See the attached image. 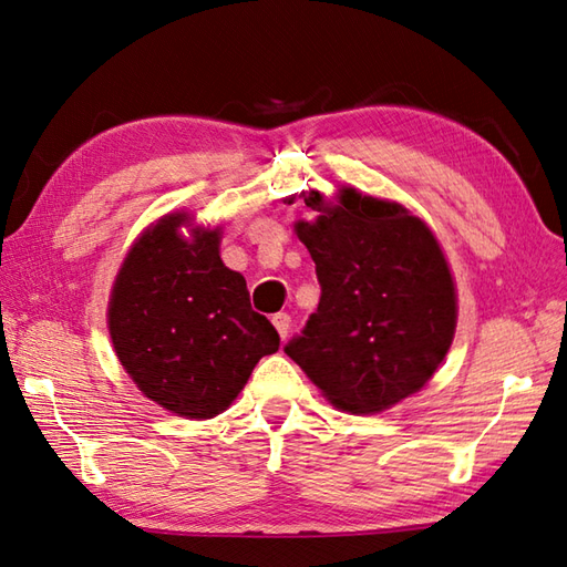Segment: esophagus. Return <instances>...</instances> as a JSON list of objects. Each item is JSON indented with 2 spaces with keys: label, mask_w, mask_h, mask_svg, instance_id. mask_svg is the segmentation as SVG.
I'll return each mask as SVG.
<instances>
[{
  "label": "esophagus",
  "mask_w": 567,
  "mask_h": 567,
  "mask_svg": "<svg viewBox=\"0 0 567 567\" xmlns=\"http://www.w3.org/2000/svg\"><path fill=\"white\" fill-rule=\"evenodd\" d=\"M272 327L277 329V333H280V339H287V331H290V327H292L290 315H285V311H280V315H275L272 317Z\"/></svg>",
  "instance_id": "esophagus-1"
}]
</instances>
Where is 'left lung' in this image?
<instances>
[{
	"mask_svg": "<svg viewBox=\"0 0 567 567\" xmlns=\"http://www.w3.org/2000/svg\"><path fill=\"white\" fill-rule=\"evenodd\" d=\"M317 221L295 231L311 252L319 307L285 353L329 400L382 412L426 384L455 331V287L429 226L394 202L346 187L339 207L305 197Z\"/></svg>",
	"mask_w": 567,
	"mask_h": 567,
	"instance_id": "obj_1",
	"label": "left lung"
}]
</instances>
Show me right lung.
<instances>
[{
    "mask_svg": "<svg viewBox=\"0 0 567 567\" xmlns=\"http://www.w3.org/2000/svg\"><path fill=\"white\" fill-rule=\"evenodd\" d=\"M185 221V214L163 216L128 250L114 282L110 333L148 400L209 419L236 400L280 336L252 311L244 275L221 262L219 231L189 240L177 234Z\"/></svg>",
    "mask_w": 567,
    "mask_h": 567,
    "instance_id": "obj_1",
    "label": "right lung"
}]
</instances>
